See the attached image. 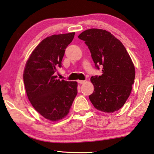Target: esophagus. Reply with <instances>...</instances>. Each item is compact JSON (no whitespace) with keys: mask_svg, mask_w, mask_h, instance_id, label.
I'll use <instances>...</instances> for the list:
<instances>
[{"mask_svg":"<svg viewBox=\"0 0 154 154\" xmlns=\"http://www.w3.org/2000/svg\"><path fill=\"white\" fill-rule=\"evenodd\" d=\"M85 81H78V82H79V84H84L85 83Z\"/></svg>","mask_w":154,"mask_h":154,"instance_id":"1","label":"esophagus"}]
</instances>
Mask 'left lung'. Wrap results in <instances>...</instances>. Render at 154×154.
<instances>
[{"label": "left lung", "mask_w": 154, "mask_h": 154, "mask_svg": "<svg viewBox=\"0 0 154 154\" xmlns=\"http://www.w3.org/2000/svg\"><path fill=\"white\" fill-rule=\"evenodd\" d=\"M90 51L95 67L103 74L91 78L94 90L89 99L94 108L103 112L117 111L128 99L135 72L130 55L119 39L110 32L92 28L79 35Z\"/></svg>", "instance_id": "8db88e82"}]
</instances>
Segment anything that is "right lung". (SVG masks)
<instances>
[{"label": "right lung", "instance_id": "obj_1", "mask_svg": "<svg viewBox=\"0 0 154 154\" xmlns=\"http://www.w3.org/2000/svg\"><path fill=\"white\" fill-rule=\"evenodd\" d=\"M74 35H53L42 40L31 53L23 72L29 101L40 115L52 122L67 115L78 93L77 82L60 81L54 75Z\"/></svg>", "mask_w": 154, "mask_h": 154}]
</instances>
